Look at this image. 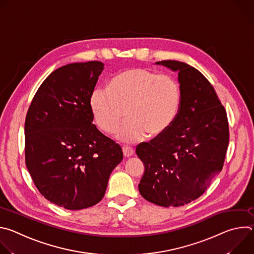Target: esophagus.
<instances>
[{
    "label": "esophagus",
    "instance_id": "esophagus-1",
    "mask_svg": "<svg viewBox=\"0 0 254 254\" xmlns=\"http://www.w3.org/2000/svg\"><path fill=\"white\" fill-rule=\"evenodd\" d=\"M123 153H124V156L126 157V158H128V157H130V156H132L133 155V153H134V150L132 149V148H130V147H123Z\"/></svg>",
    "mask_w": 254,
    "mask_h": 254
}]
</instances>
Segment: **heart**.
Masks as SVG:
<instances>
[{
	"label": "heart",
	"instance_id": "heart-1",
	"mask_svg": "<svg viewBox=\"0 0 254 254\" xmlns=\"http://www.w3.org/2000/svg\"><path fill=\"white\" fill-rule=\"evenodd\" d=\"M181 99L179 83L170 75L132 67L115 75L107 88L97 86L89 96V106L98 127L126 143L141 140L146 134L163 133L175 120Z\"/></svg>",
	"mask_w": 254,
	"mask_h": 254
}]
</instances>
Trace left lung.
<instances>
[{
	"label": "left lung",
	"instance_id": "8db88e82",
	"mask_svg": "<svg viewBox=\"0 0 254 254\" xmlns=\"http://www.w3.org/2000/svg\"><path fill=\"white\" fill-rule=\"evenodd\" d=\"M178 71L181 99L172 125L135 153L144 165L140 195L163 207L199 198L224 164L229 126L224 106L201 72L176 60L159 61Z\"/></svg>",
	"mask_w": 254,
	"mask_h": 254
}]
</instances>
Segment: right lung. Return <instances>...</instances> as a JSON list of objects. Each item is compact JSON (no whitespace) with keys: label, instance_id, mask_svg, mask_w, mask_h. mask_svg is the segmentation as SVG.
I'll use <instances>...</instances> for the list:
<instances>
[{"label":"right lung","instance_id":"1","mask_svg":"<svg viewBox=\"0 0 254 254\" xmlns=\"http://www.w3.org/2000/svg\"><path fill=\"white\" fill-rule=\"evenodd\" d=\"M103 63H71L35 93L25 120V162L33 182L51 203L68 210L97 204L123 161L121 146L92 124L89 96Z\"/></svg>","mask_w":254,"mask_h":254}]
</instances>
